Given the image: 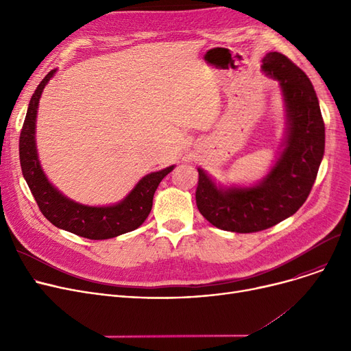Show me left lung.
<instances>
[{
  "mask_svg": "<svg viewBox=\"0 0 351 351\" xmlns=\"http://www.w3.org/2000/svg\"><path fill=\"white\" fill-rule=\"evenodd\" d=\"M262 71L279 81L286 110L282 151L267 175L252 186H222L197 168L196 205L213 226L236 233L269 229L306 202L324 155V122L310 80L280 52H269Z\"/></svg>",
  "mask_w": 351,
  "mask_h": 351,
  "instance_id": "1",
  "label": "left lung"
}]
</instances>
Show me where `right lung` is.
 Masks as SVG:
<instances>
[{"label": "right lung", "mask_w": 351, "mask_h": 351, "mask_svg": "<svg viewBox=\"0 0 351 351\" xmlns=\"http://www.w3.org/2000/svg\"><path fill=\"white\" fill-rule=\"evenodd\" d=\"M57 69H52L36 86L31 97L20 136V162L23 175L43 215L62 230L90 241L117 237L138 229L152 209L155 191L175 165L145 175L121 202L109 206H88L62 195L44 173L35 143V126L43 90Z\"/></svg>", "instance_id": "add662e5"}]
</instances>
